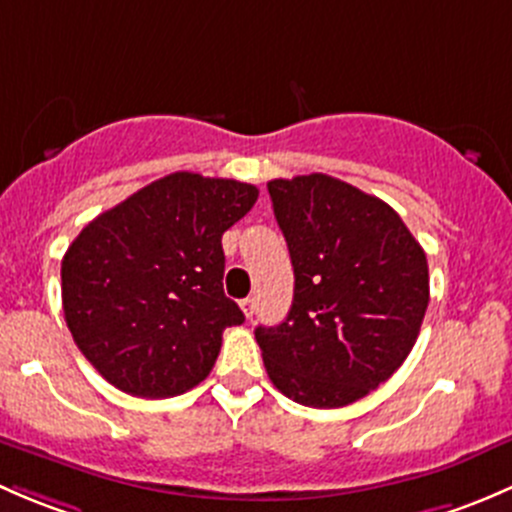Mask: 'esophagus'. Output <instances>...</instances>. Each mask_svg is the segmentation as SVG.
<instances>
[{
  "label": "esophagus",
  "instance_id": "1",
  "mask_svg": "<svg viewBox=\"0 0 512 512\" xmlns=\"http://www.w3.org/2000/svg\"><path fill=\"white\" fill-rule=\"evenodd\" d=\"M241 310H244V315H246V318H254V313H256V298H251V295H249V298H244V300H241Z\"/></svg>",
  "mask_w": 512,
  "mask_h": 512
}]
</instances>
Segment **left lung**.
Here are the masks:
<instances>
[{
  "label": "left lung",
  "mask_w": 512,
  "mask_h": 512,
  "mask_svg": "<svg viewBox=\"0 0 512 512\" xmlns=\"http://www.w3.org/2000/svg\"><path fill=\"white\" fill-rule=\"evenodd\" d=\"M268 194L293 263V305L256 328L278 392L315 409L367 397L402 367L429 305L426 254L399 214L320 175L271 179Z\"/></svg>",
  "instance_id": "left-lung-1"
}]
</instances>
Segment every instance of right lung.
<instances>
[{"mask_svg":"<svg viewBox=\"0 0 512 512\" xmlns=\"http://www.w3.org/2000/svg\"><path fill=\"white\" fill-rule=\"evenodd\" d=\"M254 184L175 172L96 217L61 261L73 342L113 387L175 397L212 372L221 333L244 323L224 295L221 234Z\"/></svg>","mask_w":512,"mask_h":512,"instance_id":"add662e5","label":"right lung"}]
</instances>
